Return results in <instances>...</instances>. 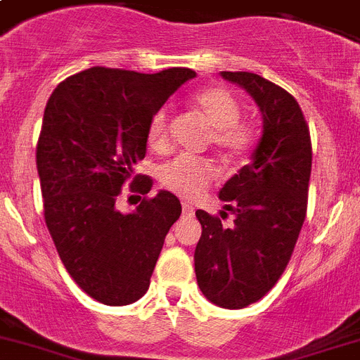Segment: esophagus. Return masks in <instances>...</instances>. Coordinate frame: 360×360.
<instances>
[{"label": "esophagus", "mask_w": 360, "mask_h": 360, "mask_svg": "<svg viewBox=\"0 0 360 360\" xmlns=\"http://www.w3.org/2000/svg\"><path fill=\"white\" fill-rule=\"evenodd\" d=\"M182 215L184 217H193L195 215V207L191 204H182Z\"/></svg>", "instance_id": "obj_1"}]
</instances>
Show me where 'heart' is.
I'll return each mask as SVG.
<instances>
[{"instance_id":"1","label":"heart","mask_w":360,"mask_h":360,"mask_svg":"<svg viewBox=\"0 0 360 360\" xmlns=\"http://www.w3.org/2000/svg\"><path fill=\"white\" fill-rule=\"evenodd\" d=\"M193 106L200 112L212 127V141L228 158H240L248 153L254 141V132L246 123H240V106L224 88H204L193 95ZM169 138V114L162 108L150 117L147 129L148 145L165 148ZM215 167L210 160L195 156H176L160 171V180L178 197L197 198L215 180Z\"/></svg>"}]
</instances>
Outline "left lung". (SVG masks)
Segmentation results:
<instances>
[{
    "label": "left lung",
    "instance_id": "left-lung-1",
    "mask_svg": "<svg viewBox=\"0 0 360 360\" xmlns=\"http://www.w3.org/2000/svg\"><path fill=\"white\" fill-rule=\"evenodd\" d=\"M240 86L261 112V138L248 165L219 191L224 219L198 210L202 236L195 274L202 294L224 309L261 300L280 280L292 255L307 212L311 138L302 108L289 91L248 71H221Z\"/></svg>",
    "mask_w": 360,
    "mask_h": 360
}]
</instances>
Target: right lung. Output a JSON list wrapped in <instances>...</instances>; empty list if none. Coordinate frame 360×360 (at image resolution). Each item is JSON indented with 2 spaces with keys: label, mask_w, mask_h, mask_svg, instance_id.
<instances>
[{
  "label": "right lung",
  "mask_w": 360,
  "mask_h": 360,
  "mask_svg": "<svg viewBox=\"0 0 360 360\" xmlns=\"http://www.w3.org/2000/svg\"><path fill=\"white\" fill-rule=\"evenodd\" d=\"M197 77L187 68L154 75L90 68L56 86L37 147L44 215L56 252L88 296L105 305L134 304L147 292L169 228L182 213L160 189L123 213L115 200L145 158L147 129L174 91ZM147 195L148 176L130 186Z\"/></svg>",
  "instance_id": "right-lung-1"
}]
</instances>
